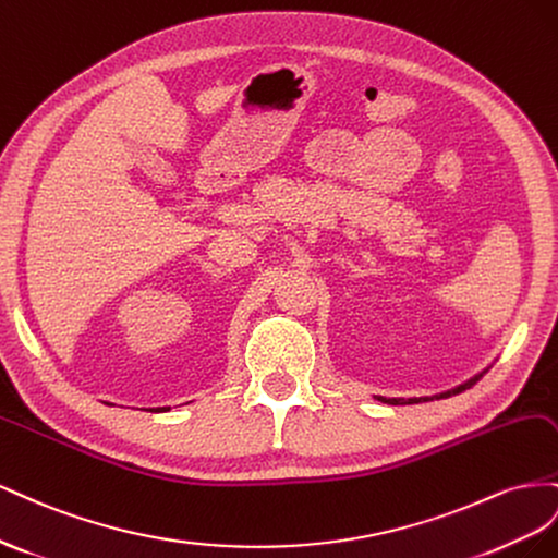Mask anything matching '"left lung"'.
I'll return each instance as SVG.
<instances>
[{"mask_svg":"<svg viewBox=\"0 0 558 558\" xmlns=\"http://www.w3.org/2000/svg\"><path fill=\"white\" fill-rule=\"evenodd\" d=\"M486 372H488V369H484L482 374L472 376L470 380H465V384H460V386H456V388H451V390H447V392H439V395H433V397H376V400H378V402H386V404H418V402H429V400H441V397H451V395H458V392H463V390L472 388V386L476 384V380H480Z\"/></svg>","mask_w":558,"mask_h":558,"instance_id":"1","label":"left lung"}]
</instances>
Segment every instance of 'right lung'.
Masks as SVG:
<instances>
[{
	"instance_id": "right-lung-1",
	"label": "right lung",
	"mask_w": 558,
	"mask_h": 558,
	"mask_svg": "<svg viewBox=\"0 0 558 558\" xmlns=\"http://www.w3.org/2000/svg\"><path fill=\"white\" fill-rule=\"evenodd\" d=\"M154 411H168L166 407H158V409H154Z\"/></svg>"
}]
</instances>
